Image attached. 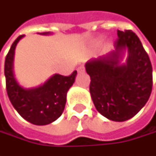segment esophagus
Instances as JSON below:
<instances>
[{
  "label": "esophagus",
  "mask_w": 156,
  "mask_h": 156,
  "mask_svg": "<svg viewBox=\"0 0 156 156\" xmlns=\"http://www.w3.org/2000/svg\"><path fill=\"white\" fill-rule=\"evenodd\" d=\"M82 70H84V67H80V68H78V69H77V71H78V72L82 71Z\"/></svg>",
  "instance_id": "1"
}]
</instances>
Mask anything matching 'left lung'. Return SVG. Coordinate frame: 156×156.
Returning <instances> with one entry per match:
<instances>
[{
  "mask_svg": "<svg viewBox=\"0 0 156 156\" xmlns=\"http://www.w3.org/2000/svg\"><path fill=\"white\" fill-rule=\"evenodd\" d=\"M115 50L89 60V91L95 108L115 122L134 117L147 103L153 86L152 65L138 36L131 30H117ZM128 52L126 63L120 61Z\"/></svg>",
  "mask_w": 156,
  "mask_h": 156,
  "instance_id": "left-lung-1",
  "label": "left lung"
}]
</instances>
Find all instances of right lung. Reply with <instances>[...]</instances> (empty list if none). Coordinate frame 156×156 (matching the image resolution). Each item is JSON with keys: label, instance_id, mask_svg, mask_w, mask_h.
<instances>
[{"label": "right lung", "instance_id": "obj_1", "mask_svg": "<svg viewBox=\"0 0 156 156\" xmlns=\"http://www.w3.org/2000/svg\"><path fill=\"white\" fill-rule=\"evenodd\" d=\"M39 34H50L49 32ZM23 36L20 35L14 41L5 59L4 74L7 93L15 110L23 119L34 125H47L62 115L67 101V93L75 82L77 72L74 71L69 76L55 74L39 87H21L14 75V57L15 47Z\"/></svg>", "mask_w": 156, "mask_h": 156}]
</instances>
